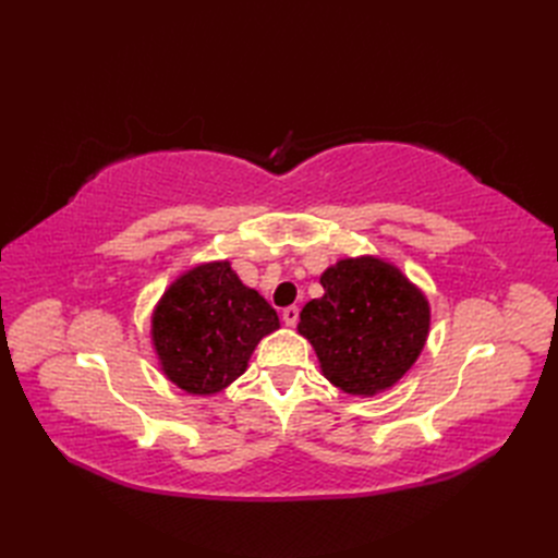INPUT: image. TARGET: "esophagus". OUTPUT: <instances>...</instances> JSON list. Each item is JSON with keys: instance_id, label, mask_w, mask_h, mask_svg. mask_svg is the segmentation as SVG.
<instances>
[{"instance_id": "obj_1", "label": "esophagus", "mask_w": 558, "mask_h": 558, "mask_svg": "<svg viewBox=\"0 0 558 558\" xmlns=\"http://www.w3.org/2000/svg\"><path fill=\"white\" fill-rule=\"evenodd\" d=\"M281 318H283L286 326L293 328V326L298 324V318H300V310H298V307H286V310L281 312Z\"/></svg>"}]
</instances>
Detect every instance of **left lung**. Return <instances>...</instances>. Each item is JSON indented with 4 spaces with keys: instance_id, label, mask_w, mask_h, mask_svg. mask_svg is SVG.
Returning <instances> with one entry per match:
<instances>
[{
    "instance_id": "1",
    "label": "left lung",
    "mask_w": 558,
    "mask_h": 558,
    "mask_svg": "<svg viewBox=\"0 0 558 558\" xmlns=\"http://www.w3.org/2000/svg\"><path fill=\"white\" fill-rule=\"evenodd\" d=\"M324 295L300 312L320 375L340 391L373 398L416 363L430 332L426 293L379 256L342 258L320 275Z\"/></svg>"
}]
</instances>
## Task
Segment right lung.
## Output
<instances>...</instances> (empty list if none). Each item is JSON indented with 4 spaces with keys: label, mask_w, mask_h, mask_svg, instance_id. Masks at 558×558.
<instances>
[{
    "label": "right lung",
    "mask_w": 558,
    "mask_h": 558,
    "mask_svg": "<svg viewBox=\"0 0 558 558\" xmlns=\"http://www.w3.org/2000/svg\"><path fill=\"white\" fill-rule=\"evenodd\" d=\"M275 330L277 312L242 283L230 260L185 269L150 314L160 373L191 396L221 393L246 373L253 349Z\"/></svg>",
    "instance_id": "1"
}]
</instances>
